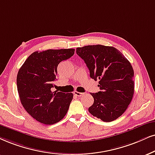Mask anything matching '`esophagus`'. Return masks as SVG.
I'll use <instances>...</instances> for the list:
<instances>
[{
  "label": "esophagus",
  "mask_w": 155,
  "mask_h": 155,
  "mask_svg": "<svg viewBox=\"0 0 155 155\" xmlns=\"http://www.w3.org/2000/svg\"><path fill=\"white\" fill-rule=\"evenodd\" d=\"M74 94L76 96V97H82V96L84 95V93H81V92L75 91L74 92Z\"/></svg>",
  "instance_id": "34e87169"
}]
</instances>
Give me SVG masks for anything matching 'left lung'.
I'll return each instance as SVG.
<instances>
[{"label":"left lung","instance_id":"obj_1","mask_svg":"<svg viewBox=\"0 0 155 155\" xmlns=\"http://www.w3.org/2000/svg\"><path fill=\"white\" fill-rule=\"evenodd\" d=\"M76 54L87 64L90 77L99 80L100 91L91 93L94 104L89 111L106 122L115 120L126 111L134 94L130 62L116 48L103 45L79 47Z\"/></svg>","mask_w":155,"mask_h":155}]
</instances>
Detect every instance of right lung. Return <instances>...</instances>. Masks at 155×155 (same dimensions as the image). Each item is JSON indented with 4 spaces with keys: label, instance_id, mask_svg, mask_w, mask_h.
I'll use <instances>...</instances> for the list:
<instances>
[{
    "label": "right lung",
    "instance_id": "add662e5",
    "mask_svg": "<svg viewBox=\"0 0 155 155\" xmlns=\"http://www.w3.org/2000/svg\"><path fill=\"white\" fill-rule=\"evenodd\" d=\"M74 48L35 51L25 61L17 75V89L23 107L36 121L54 124L67 113L72 93L52 91L57 67L71 58Z\"/></svg>",
    "mask_w": 155,
    "mask_h": 155
}]
</instances>
